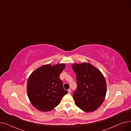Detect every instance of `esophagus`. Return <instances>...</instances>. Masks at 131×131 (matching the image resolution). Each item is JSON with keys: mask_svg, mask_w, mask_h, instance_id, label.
<instances>
[{"mask_svg": "<svg viewBox=\"0 0 131 131\" xmlns=\"http://www.w3.org/2000/svg\"><path fill=\"white\" fill-rule=\"evenodd\" d=\"M67 91H68V93H71V90L70 89H68V90Z\"/></svg>", "mask_w": 131, "mask_h": 131, "instance_id": "1", "label": "esophagus"}]
</instances>
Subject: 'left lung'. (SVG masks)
<instances>
[{
  "label": "left lung",
  "mask_w": 131,
  "mask_h": 131,
  "mask_svg": "<svg viewBox=\"0 0 131 131\" xmlns=\"http://www.w3.org/2000/svg\"><path fill=\"white\" fill-rule=\"evenodd\" d=\"M72 67L77 81V89L73 93L75 104L85 112L95 111L106 96L107 85L104 77L89 63L74 64Z\"/></svg>",
  "instance_id": "left-lung-1"
}]
</instances>
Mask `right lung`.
<instances>
[{
  "label": "right lung",
  "mask_w": 131,
  "mask_h": 131,
  "mask_svg": "<svg viewBox=\"0 0 131 131\" xmlns=\"http://www.w3.org/2000/svg\"><path fill=\"white\" fill-rule=\"evenodd\" d=\"M65 67L64 64L52 66L46 65L30 75L27 82V93L31 104L39 111H51L68 93L59 77Z\"/></svg>",
  "instance_id": "obj_1"
}]
</instances>
